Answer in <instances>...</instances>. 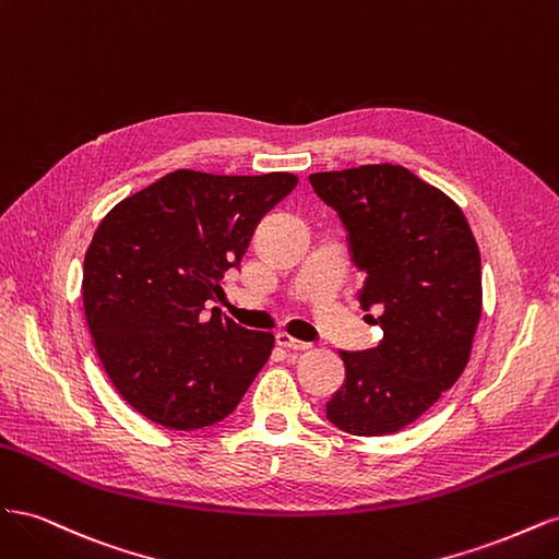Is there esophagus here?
I'll list each match as a JSON object with an SVG mask.
<instances>
[{"label":"esophagus","mask_w":559,"mask_h":559,"mask_svg":"<svg viewBox=\"0 0 559 559\" xmlns=\"http://www.w3.org/2000/svg\"><path fill=\"white\" fill-rule=\"evenodd\" d=\"M275 341H277V345H282L286 349H308L310 347V343H302V341H298V337L284 333V331L275 335Z\"/></svg>","instance_id":"1"}]
</instances>
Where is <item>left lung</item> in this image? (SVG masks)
Segmentation results:
<instances>
[{
    "mask_svg": "<svg viewBox=\"0 0 559 559\" xmlns=\"http://www.w3.org/2000/svg\"><path fill=\"white\" fill-rule=\"evenodd\" d=\"M310 183L347 228L359 302L382 329L378 347L341 352L345 384L326 417L352 436L396 433L468 364L483 312L478 242L462 207L403 165L317 173Z\"/></svg>",
    "mask_w": 559,
    "mask_h": 559,
    "instance_id": "8db88e82",
    "label": "left lung"
}]
</instances>
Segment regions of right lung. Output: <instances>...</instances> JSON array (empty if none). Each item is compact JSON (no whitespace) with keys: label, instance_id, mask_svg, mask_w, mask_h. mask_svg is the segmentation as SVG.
Wrapping results in <instances>:
<instances>
[{"label":"right lung","instance_id":"obj_1","mask_svg":"<svg viewBox=\"0 0 559 559\" xmlns=\"http://www.w3.org/2000/svg\"><path fill=\"white\" fill-rule=\"evenodd\" d=\"M296 183L289 173L177 170L99 222L83 261V310L111 384L146 419L177 431L216 425L265 366L275 335L207 302Z\"/></svg>","mask_w":559,"mask_h":559}]
</instances>
